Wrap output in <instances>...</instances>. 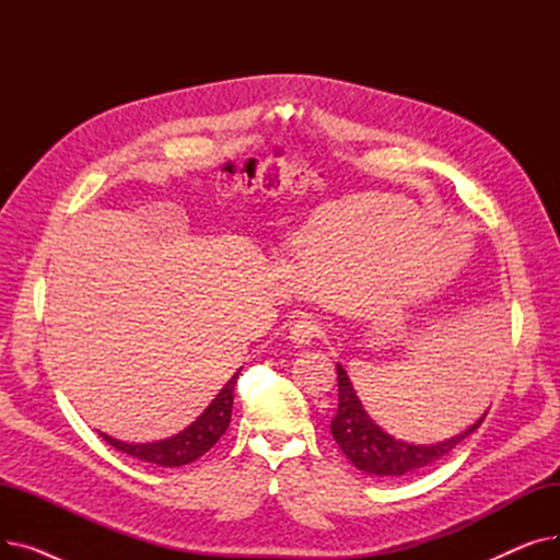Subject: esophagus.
Instances as JSON below:
<instances>
[{
  "mask_svg": "<svg viewBox=\"0 0 560 560\" xmlns=\"http://www.w3.org/2000/svg\"><path fill=\"white\" fill-rule=\"evenodd\" d=\"M317 334H319V327L311 317H302L290 327V340L295 342V347H308L317 338Z\"/></svg>",
  "mask_w": 560,
  "mask_h": 560,
  "instance_id": "1",
  "label": "esophagus"
}]
</instances>
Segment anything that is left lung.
I'll return each mask as SVG.
<instances>
[{"instance_id": "obj_1", "label": "left lung", "mask_w": 560, "mask_h": 560, "mask_svg": "<svg viewBox=\"0 0 560 560\" xmlns=\"http://www.w3.org/2000/svg\"><path fill=\"white\" fill-rule=\"evenodd\" d=\"M336 372L338 413L331 420V433L342 454L349 458V463H354V467H359L365 475L401 477L408 472H416V469H422L427 465H433L435 460L450 454L458 443H463L469 433H475L488 416L486 410L472 427H467L463 433L443 440V443H404V440H397L390 433H386L365 413V408L340 363L336 365Z\"/></svg>"}]
</instances>
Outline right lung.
<instances>
[{
	"label": "right lung",
	"mask_w": 560,
	"mask_h": 560,
	"mask_svg": "<svg viewBox=\"0 0 560 560\" xmlns=\"http://www.w3.org/2000/svg\"><path fill=\"white\" fill-rule=\"evenodd\" d=\"M238 374H241V370L226 381L224 388L209 404V408H206L190 427H186L184 431H179L172 438L156 440V443H144V445L136 443L133 445V443H122V440H115L106 433H100V435L117 452L129 454L144 463H154L161 467L188 465L209 452L222 438V433L229 429L231 408H233V388H235V381H238Z\"/></svg>",
	"instance_id": "1"
}]
</instances>
